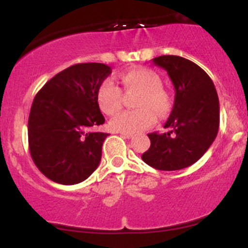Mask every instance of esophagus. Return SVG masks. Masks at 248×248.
<instances>
[{
	"mask_svg": "<svg viewBox=\"0 0 248 248\" xmlns=\"http://www.w3.org/2000/svg\"><path fill=\"white\" fill-rule=\"evenodd\" d=\"M119 134H120V136H122V138H124V139H130V138H133V134H130V133L120 132Z\"/></svg>",
	"mask_w": 248,
	"mask_h": 248,
	"instance_id": "obj_1",
	"label": "esophagus"
}]
</instances>
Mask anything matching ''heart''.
Returning a JSON list of instances; mask_svg holds the SVG:
<instances>
[{"label": "heart", "mask_w": 248, "mask_h": 248, "mask_svg": "<svg viewBox=\"0 0 248 248\" xmlns=\"http://www.w3.org/2000/svg\"><path fill=\"white\" fill-rule=\"evenodd\" d=\"M121 84L126 93L138 92L133 101L136 109L126 110L109 121L116 132L139 133L153 126L158 116L169 114L172 99L169 91L161 85L160 76L152 70L138 67L121 75ZM96 101L105 114L114 115L122 107V91L112 79L102 80L96 90Z\"/></svg>", "instance_id": "heart-1"}]
</instances>
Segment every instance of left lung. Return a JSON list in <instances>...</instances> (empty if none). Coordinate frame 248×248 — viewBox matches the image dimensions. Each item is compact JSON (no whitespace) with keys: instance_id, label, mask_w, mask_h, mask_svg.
<instances>
[{"instance_id":"8db88e82","label":"left lung","mask_w":248,"mask_h":248,"mask_svg":"<svg viewBox=\"0 0 248 248\" xmlns=\"http://www.w3.org/2000/svg\"><path fill=\"white\" fill-rule=\"evenodd\" d=\"M167 71L175 87V102L164 128L148 134L150 147L142 160L157 170H181L197 162L217 136L219 100L213 81L197 64L178 56L153 59Z\"/></svg>"}]
</instances>
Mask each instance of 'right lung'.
I'll use <instances>...</instances> for the list:
<instances>
[{
	"label": "right lung",
	"instance_id": "1",
	"mask_svg": "<svg viewBox=\"0 0 248 248\" xmlns=\"http://www.w3.org/2000/svg\"><path fill=\"white\" fill-rule=\"evenodd\" d=\"M112 69L101 62H82L51 78L37 93L28 122L30 155L43 175L64 186L90 177L101 160L109 134L104 124L96 90Z\"/></svg>",
	"mask_w": 248,
	"mask_h": 248
}]
</instances>
